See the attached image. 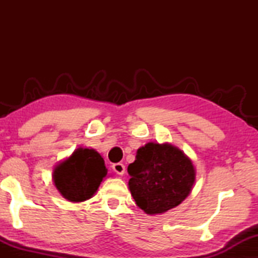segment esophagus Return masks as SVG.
I'll return each mask as SVG.
<instances>
[{
  "label": "esophagus",
  "mask_w": 258,
  "mask_h": 258,
  "mask_svg": "<svg viewBox=\"0 0 258 258\" xmlns=\"http://www.w3.org/2000/svg\"><path fill=\"white\" fill-rule=\"evenodd\" d=\"M112 169H113V172L118 174V175H123V174L125 173V166H124V164H121V163L113 164Z\"/></svg>",
  "instance_id": "34e87169"
}]
</instances>
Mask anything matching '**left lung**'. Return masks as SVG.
I'll list each match as a JSON object with an SVG mask.
<instances>
[{
	"label": "left lung",
	"instance_id": "obj_1",
	"mask_svg": "<svg viewBox=\"0 0 258 258\" xmlns=\"http://www.w3.org/2000/svg\"><path fill=\"white\" fill-rule=\"evenodd\" d=\"M127 172L135 203L150 215L180 205L190 194L196 178L192 161L167 143L150 142L140 148Z\"/></svg>",
	"mask_w": 258,
	"mask_h": 258
}]
</instances>
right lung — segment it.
I'll list each match as a JSON object with an SVG mask.
<instances>
[{"mask_svg": "<svg viewBox=\"0 0 258 258\" xmlns=\"http://www.w3.org/2000/svg\"><path fill=\"white\" fill-rule=\"evenodd\" d=\"M106 175L102 157L93 149L80 148L71 158L56 166L53 181L64 198L77 203L92 197Z\"/></svg>", "mask_w": 258, "mask_h": 258, "instance_id": "1", "label": "right lung"}]
</instances>
